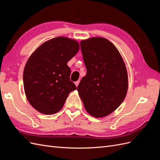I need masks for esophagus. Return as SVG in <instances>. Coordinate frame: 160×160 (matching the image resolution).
<instances>
[{"label":"esophagus","mask_w":160,"mask_h":160,"mask_svg":"<svg viewBox=\"0 0 160 160\" xmlns=\"http://www.w3.org/2000/svg\"><path fill=\"white\" fill-rule=\"evenodd\" d=\"M79 83V81H75V84L76 87H77V86H78Z\"/></svg>","instance_id":"esophagus-1"}]
</instances>
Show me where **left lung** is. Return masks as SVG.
<instances>
[{
	"instance_id": "left-lung-1",
	"label": "left lung",
	"mask_w": 160,
	"mask_h": 160,
	"mask_svg": "<svg viewBox=\"0 0 160 160\" xmlns=\"http://www.w3.org/2000/svg\"><path fill=\"white\" fill-rule=\"evenodd\" d=\"M87 74L77 87L85 110L94 118L108 116L125 98L128 75L123 58L107 38L91 37L80 42Z\"/></svg>"
}]
</instances>
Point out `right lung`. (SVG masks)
Masks as SVG:
<instances>
[{"label": "right lung", "mask_w": 160, "mask_h": 160, "mask_svg": "<svg viewBox=\"0 0 160 160\" xmlns=\"http://www.w3.org/2000/svg\"><path fill=\"white\" fill-rule=\"evenodd\" d=\"M79 50L76 40L57 37L43 42L28 58L23 71L24 90L32 107L46 115L57 113L76 86L67 62Z\"/></svg>", "instance_id": "obj_1"}]
</instances>
